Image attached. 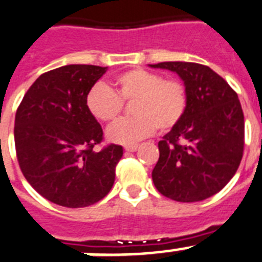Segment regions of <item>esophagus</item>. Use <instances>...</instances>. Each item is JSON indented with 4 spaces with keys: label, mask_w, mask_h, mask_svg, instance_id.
Returning <instances> with one entry per match:
<instances>
[{
    "label": "esophagus",
    "mask_w": 262,
    "mask_h": 262,
    "mask_svg": "<svg viewBox=\"0 0 262 262\" xmlns=\"http://www.w3.org/2000/svg\"><path fill=\"white\" fill-rule=\"evenodd\" d=\"M126 151H136V150L138 149V144H130V145H126V146L124 147Z\"/></svg>",
    "instance_id": "esophagus-1"
}]
</instances>
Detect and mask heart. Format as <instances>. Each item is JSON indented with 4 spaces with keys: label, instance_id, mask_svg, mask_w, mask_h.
<instances>
[{
    "label": "heart",
    "instance_id": "1",
    "mask_svg": "<svg viewBox=\"0 0 262 262\" xmlns=\"http://www.w3.org/2000/svg\"><path fill=\"white\" fill-rule=\"evenodd\" d=\"M112 85L113 91L104 84H95L85 96V105L96 120L112 122L122 112L124 103L133 101V117L121 118L106 130L108 140L116 144H134L156 129L167 133L181 122L187 109L185 84L177 79H163L156 72L130 70L116 76Z\"/></svg>",
    "mask_w": 262,
    "mask_h": 262
}]
</instances>
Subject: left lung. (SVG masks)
I'll list each match as a JSON object with an SVG mask.
<instances>
[{
    "instance_id": "1",
    "label": "left lung",
    "mask_w": 262,
    "mask_h": 262,
    "mask_svg": "<svg viewBox=\"0 0 262 262\" xmlns=\"http://www.w3.org/2000/svg\"><path fill=\"white\" fill-rule=\"evenodd\" d=\"M179 75L187 90L186 113L158 142L154 186L177 202H199L219 192L237 171L244 151V113L237 93L207 66L150 64Z\"/></svg>"
}]
</instances>
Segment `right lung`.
Returning <instances> with one entry per match:
<instances>
[{"instance_id":"obj_1","label":"right lung","mask_w":262,"mask_h":262,"mask_svg":"<svg viewBox=\"0 0 262 262\" xmlns=\"http://www.w3.org/2000/svg\"><path fill=\"white\" fill-rule=\"evenodd\" d=\"M106 67L70 64L40 75L15 113L14 141L22 174L52 203L81 208L97 203L115 183L122 146L100 151L103 129L85 96Z\"/></svg>"}]
</instances>
